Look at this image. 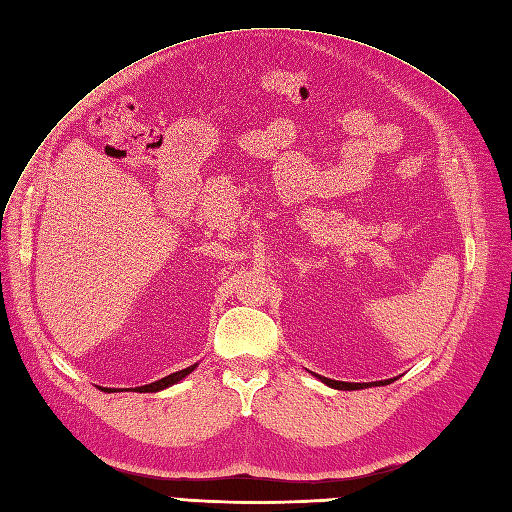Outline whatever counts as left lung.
I'll return each instance as SVG.
<instances>
[{"label":"left lung","instance_id":"left-lung-1","mask_svg":"<svg viewBox=\"0 0 512 512\" xmlns=\"http://www.w3.org/2000/svg\"><path fill=\"white\" fill-rule=\"evenodd\" d=\"M320 378V376H318ZM324 384L333 386V389H339V391H356V389H363V386H371V384H354V382H337V380H329V378H320ZM391 380H384V382H376L378 386L380 384H389Z\"/></svg>","mask_w":512,"mask_h":512}]
</instances>
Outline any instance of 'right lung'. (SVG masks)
Here are the masks:
<instances>
[{"label": "right lung", "mask_w": 512, "mask_h": 512, "mask_svg": "<svg viewBox=\"0 0 512 512\" xmlns=\"http://www.w3.org/2000/svg\"><path fill=\"white\" fill-rule=\"evenodd\" d=\"M194 367H196V365H190V367H185V369H181V371H175V374H170V376H166V378H162V380H158V382L138 386V391H141V393H156V391H162V389H166V386L175 384V382L183 380L188 374H192Z\"/></svg>", "instance_id": "obj_1"}]
</instances>
